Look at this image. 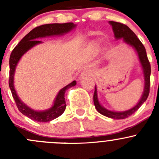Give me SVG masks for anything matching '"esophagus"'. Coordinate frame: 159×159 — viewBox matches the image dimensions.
I'll return each mask as SVG.
<instances>
[{
	"mask_svg": "<svg viewBox=\"0 0 159 159\" xmlns=\"http://www.w3.org/2000/svg\"><path fill=\"white\" fill-rule=\"evenodd\" d=\"M91 75H92V71H91V70H89V69L84 70V71L81 72V75H79V78H78V79H79V80H82V79H84V78H85V77L91 76Z\"/></svg>",
	"mask_w": 159,
	"mask_h": 159,
	"instance_id": "obj_1",
	"label": "esophagus"
}]
</instances>
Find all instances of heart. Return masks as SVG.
<instances>
[{
  "mask_svg": "<svg viewBox=\"0 0 159 159\" xmlns=\"http://www.w3.org/2000/svg\"><path fill=\"white\" fill-rule=\"evenodd\" d=\"M99 41L98 40H93V41H90L88 43L87 46H86V49H87L88 52L92 55V54H96L99 50Z\"/></svg>",
  "mask_w": 159,
  "mask_h": 159,
  "instance_id": "1",
  "label": "heart"
}]
</instances>
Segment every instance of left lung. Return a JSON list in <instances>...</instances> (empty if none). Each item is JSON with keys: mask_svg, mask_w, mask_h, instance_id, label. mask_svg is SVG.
Masks as SVG:
<instances>
[{"mask_svg": "<svg viewBox=\"0 0 159 159\" xmlns=\"http://www.w3.org/2000/svg\"><path fill=\"white\" fill-rule=\"evenodd\" d=\"M111 26L112 27L114 35L116 40L122 39L125 44L131 46L137 53L138 57H139V63H140L141 68H142V73L144 76V81H145V86H144V91L142 92V97L137 104L133 108L129 110L124 111H114L105 108V107L101 105L100 102L98 97V90L97 86L94 87V104L95 108L102 115L108 117V118H113V119H124L128 118L130 115L134 114L141 106L142 104L146 101L149 94V89H150V75H151V65L148 61V57H147L146 51L145 47L141 42L140 40L138 38L135 34L132 31L128 26L123 24L118 23L115 21H109Z\"/></svg>", "mask_w": 159, "mask_h": 159, "instance_id": "8db88e82", "label": "left lung"}]
</instances>
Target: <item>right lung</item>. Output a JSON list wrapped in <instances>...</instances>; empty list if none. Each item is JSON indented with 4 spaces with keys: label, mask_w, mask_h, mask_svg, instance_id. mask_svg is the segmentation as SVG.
I'll return each mask as SVG.
<instances>
[{
    "label": "right lung",
    "mask_w": 159,
    "mask_h": 159,
    "mask_svg": "<svg viewBox=\"0 0 159 159\" xmlns=\"http://www.w3.org/2000/svg\"><path fill=\"white\" fill-rule=\"evenodd\" d=\"M77 25L74 23L65 24H48L37 27L30 30L29 33L24 37L23 39L19 42V44L14 48L11 52L9 60L10 65V76H9V87L12 93L13 98L16 102L17 108L23 115L27 116L34 121L39 122H48L55 119L57 117L61 115L66 108L65 94V91L70 88L76 85V81H73L69 84L66 85L59 91L54 98L52 106L48 109L44 111H37L30 108L25 103H24L20 98L18 97L14 88V74H15L16 67L20 60L22 56L28 52L30 49L38 44H41L42 41L38 40V38H46L51 36H61L68 33L70 30L75 29Z\"/></svg>",
    "instance_id": "right-lung-1"
}]
</instances>
